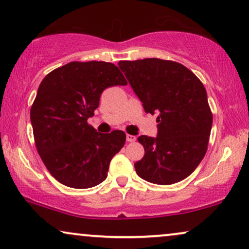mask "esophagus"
Instances as JSON below:
<instances>
[{"instance_id":"34e87169","label":"esophagus","mask_w":249,"mask_h":249,"mask_svg":"<svg viewBox=\"0 0 249 249\" xmlns=\"http://www.w3.org/2000/svg\"><path fill=\"white\" fill-rule=\"evenodd\" d=\"M135 141H136V136L127 134V142H134Z\"/></svg>"}]
</instances>
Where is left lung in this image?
Here are the masks:
<instances>
[{
	"instance_id": "8db88e82",
	"label": "left lung",
	"mask_w": 249,
	"mask_h": 249,
	"mask_svg": "<svg viewBox=\"0 0 249 249\" xmlns=\"http://www.w3.org/2000/svg\"><path fill=\"white\" fill-rule=\"evenodd\" d=\"M122 72L146 113H158V137L139 136L145 155L135 163L142 179L171 185L192 175L207 151L213 114L196 74L175 61L156 57L120 61Z\"/></svg>"
}]
</instances>
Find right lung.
<instances>
[{
  "instance_id": "obj_1",
  "label": "right lung",
  "mask_w": 249,
  "mask_h": 249,
  "mask_svg": "<svg viewBox=\"0 0 249 249\" xmlns=\"http://www.w3.org/2000/svg\"><path fill=\"white\" fill-rule=\"evenodd\" d=\"M127 85L113 63L74 61L56 68L40 83L30 108L37 152L49 172L71 188L103 182L113 156L124 147L125 134L97 132L93 117L105 88Z\"/></svg>"
}]
</instances>
